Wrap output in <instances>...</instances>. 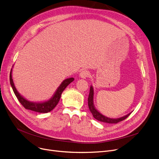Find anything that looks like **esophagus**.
Listing matches in <instances>:
<instances>
[{"label": "esophagus", "instance_id": "1", "mask_svg": "<svg viewBox=\"0 0 159 159\" xmlns=\"http://www.w3.org/2000/svg\"><path fill=\"white\" fill-rule=\"evenodd\" d=\"M89 72L88 70H82V71L80 73V77L83 79H86L89 77Z\"/></svg>", "mask_w": 159, "mask_h": 159}]
</instances>
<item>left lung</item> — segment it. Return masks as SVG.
Wrapping results in <instances>:
<instances>
[{
  "instance_id": "8db88e82",
  "label": "left lung",
  "mask_w": 159,
  "mask_h": 159,
  "mask_svg": "<svg viewBox=\"0 0 159 159\" xmlns=\"http://www.w3.org/2000/svg\"><path fill=\"white\" fill-rule=\"evenodd\" d=\"M93 94H94L93 93V87L91 86L89 93V96H88V107H89V109L91 113H92L93 117L96 120L102 122L108 123V124H117L118 122H121V121L126 119L131 114V113H129L127 115L124 116H122V117H120L119 119H110V118L106 117V116L102 115L101 113H100L95 108V106L93 105Z\"/></svg>"
}]
</instances>
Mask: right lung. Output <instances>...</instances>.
<instances>
[{
	"label": "right lung",
	"instance_id": "obj_1",
	"mask_svg": "<svg viewBox=\"0 0 159 159\" xmlns=\"http://www.w3.org/2000/svg\"><path fill=\"white\" fill-rule=\"evenodd\" d=\"M11 70H12V69L11 70L10 74V80L11 86L12 87V89L13 90V92H14L15 96L19 100L20 103L24 107L25 109L30 110L38 112V113H48L49 111H51L52 110H53L55 108V107L57 106V104L58 103V102H59L62 91L65 89V88L67 86H68L70 84L71 82H72L74 80L73 78H70V79H67L64 80L62 82V84L60 85V86L58 88L53 97L51 99L49 100V101L44 102H41V103L31 102L27 101V100L25 99L24 97H22L18 93V91H16V89L15 87V85H14L13 79H12Z\"/></svg>",
	"mask_w": 159,
	"mask_h": 159
}]
</instances>
